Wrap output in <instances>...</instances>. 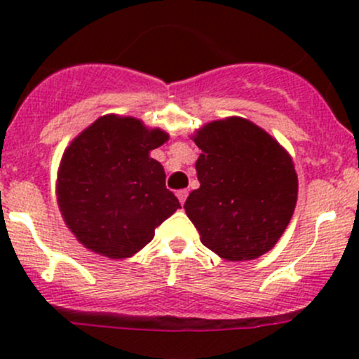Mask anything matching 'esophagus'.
Instances as JSON below:
<instances>
[{
  "label": "esophagus",
  "mask_w": 359,
  "mask_h": 359,
  "mask_svg": "<svg viewBox=\"0 0 359 359\" xmlns=\"http://www.w3.org/2000/svg\"><path fill=\"white\" fill-rule=\"evenodd\" d=\"M187 196H189V191H187V189H180V191H177V198H179L180 205H184V203H186Z\"/></svg>",
  "instance_id": "1"
}]
</instances>
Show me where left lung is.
Returning <instances> with one entry per match:
<instances>
[{
  "instance_id": "1",
  "label": "left lung",
  "mask_w": 359,
  "mask_h": 359,
  "mask_svg": "<svg viewBox=\"0 0 359 359\" xmlns=\"http://www.w3.org/2000/svg\"><path fill=\"white\" fill-rule=\"evenodd\" d=\"M200 187L184 208L201 243L226 260H250L276 245L297 203L290 154L243 118L205 125L194 137Z\"/></svg>"
}]
</instances>
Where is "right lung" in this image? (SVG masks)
<instances>
[{
  "mask_svg": "<svg viewBox=\"0 0 359 359\" xmlns=\"http://www.w3.org/2000/svg\"><path fill=\"white\" fill-rule=\"evenodd\" d=\"M168 139L139 119L102 116L79 133L59 168V206L79 243L109 259L132 257L180 203L149 153Z\"/></svg>",
  "mask_w": 359,
  "mask_h": 359,
  "instance_id": "1",
  "label": "right lung"
}]
</instances>
